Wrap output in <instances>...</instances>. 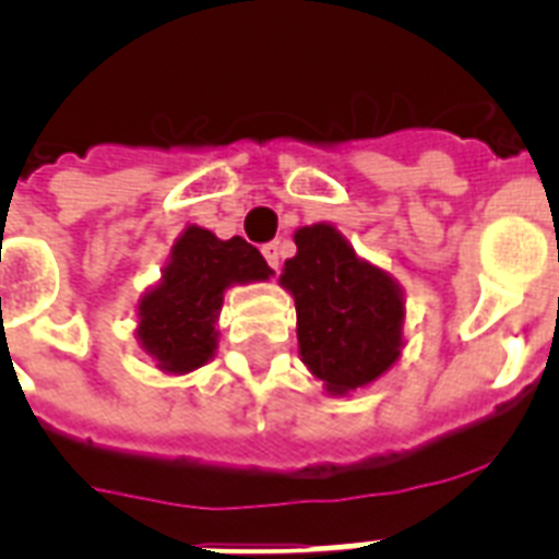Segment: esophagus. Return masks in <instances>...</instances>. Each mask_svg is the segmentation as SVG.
Here are the masks:
<instances>
[{"instance_id": "esophagus-1", "label": "esophagus", "mask_w": 559, "mask_h": 559, "mask_svg": "<svg viewBox=\"0 0 559 559\" xmlns=\"http://www.w3.org/2000/svg\"><path fill=\"white\" fill-rule=\"evenodd\" d=\"M263 258H266V263H270L272 270H278L281 261H284V243H281V240H272V243L263 246Z\"/></svg>"}]
</instances>
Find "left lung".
I'll return each mask as SVG.
<instances>
[{"instance_id": "1", "label": "left lung", "mask_w": 559, "mask_h": 559, "mask_svg": "<svg viewBox=\"0 0 559 559\" xmlns=\"http://www.w3.org/2000/svg\"><path fill=\"white\" fill-rule=\"evenodd\" d=\"M296 258L281 287L296 298L298 354L328 394L380 380L403 350V289L389 272L359 258L340 228L313 223L296 231Z\"/></svg>"}]
</instances>
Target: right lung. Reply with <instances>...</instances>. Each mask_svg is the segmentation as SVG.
I'll use <instances>...</instances> for the list:
<instances>
[{
    "label": "right lung",
    "mask_w": 559,
    "mask_h": 559,
    "mask_svg": "<svg viewBox=\"0 0 559 559\" xmlns=\"http://www.w3.org/2000/svg\"><path fill=\"white\" fill-rule=\"evenodd\" d=\"M270 275H275L270 263L243 237L219 240L209 228L186 226L162 278L139 298L135 340L159 371H197L217 354L226 289L270 281Z\"/></svg>",
    "instance_id": "1"
}]
</instances>
